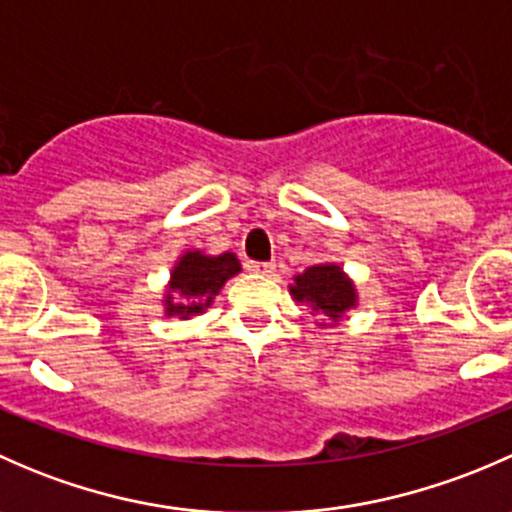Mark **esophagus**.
<instances>
[{
	"label": "esophagus",
	"instance_id": "1",
	"mask_svg": "<svg viewBox=\"0 0 512 512\" xmlns=\"http://www.w3.org/2000/svg\"><path fill=\"white\" fill-rule=\"evenodd\" d=\"M252 272H260V275H272L275 272V262H250Z\"/></svg>",
	"mask_w": 512,
	"mask_h": 512
}]
</instances>
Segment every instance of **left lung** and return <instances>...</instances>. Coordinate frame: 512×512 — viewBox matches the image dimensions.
Listing matches in <instances>:
<instances>
[{
	"mask_svg": "<svg viewBox=\"0 0 512 512\" xmlns=\"http://www.w3.org/2000/svg\"><path fill=\"white\" fill-rule=\"evenodd\" d=\"M289 292L297 302H307L314 312H322L327 322L334 324L356 304V289L337 265L309 267L302 275L294 277Z\"/></svg>",
	"mask_w": 512,
	"mask_h": 512,
	"instance_id": "left-lung-1",
	"label": "left lung"
}]
</instances>
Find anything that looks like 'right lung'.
<instances>
[{"mask_svg":"<svg viewBox=\"0 0 512 512\" xmlns=\"http://www.w3.org/2000/svg\"><path fill=\"white\" fill-rule=\"evenodd\" d=\"M237 272H240V262L232 252L218 257H208L198 250L185 252L170 272V294L165 297V314L188 319L193 314L205 312L213 304L215 294Z\"/></svg>","mask_w":512,"mask_h":512,"instance_id":"right-lung-1","label":"right lung"}]
</instances>
